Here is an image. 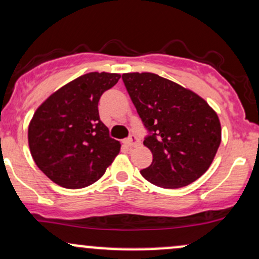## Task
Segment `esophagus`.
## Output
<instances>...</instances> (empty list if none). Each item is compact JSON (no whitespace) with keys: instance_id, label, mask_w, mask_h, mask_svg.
<instances>
[{"instance_id":"34e87169","label":"esophagus","mask_w":259,"mask_h":259,"mask_svg":"<svg viewBox=\"0 0 259 259\" xmlns=\"http://www.w3.org/2000/svg\"><path fill=\"white\" fill-rule=\"evenodd\" d=\"M125 145H126V146H129V147L139 146V145H140V140H139V139L136 138V136L133 135L132 138L127 139V140L125 141Z\"/></svg>"}]
</instances>
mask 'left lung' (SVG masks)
Instances as JSON below:
<instances>
[{"label":"left lung","instance_id":"1","mask_svg":"<svg viewBox=\"0 0 259 259\" xmlns=\"http://www.w3.org/2000/svg\"><path fill=\"white\" fill-rule=\"evenodd\" d=\"M123 81L145 127L152 133L144 140L152 163L141 169V176L167 189L197 181L220 146L217 112L195 92L156 73H123Z\"/></svg>","mask_w":259,"mask_h":259}]
</instances>
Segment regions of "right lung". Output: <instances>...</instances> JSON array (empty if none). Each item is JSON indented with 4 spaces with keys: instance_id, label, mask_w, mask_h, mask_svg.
I'll list each match as a JSON object with an SVG mask.
<instances>
[{
    "instance_id": "right-lung-1",
    "label": "right lung",
    "mask_w": 259,
    "mask_h": 259,
    "mask_svg": "<svg viewBox=\"0 0 259 259\" xmlns=\"http://www.w3.org/2000/svg\"><path fill=\"white\" fill-rule=\"evenodd\" d=\"M119 73L90 72L69 82L38 107L28 126V144L40 171L58 186L79 189L104 175L120 143L109 138L98 102Z\"/></svg>"
}]
</instances>
